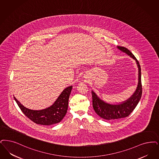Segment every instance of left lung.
Instances as JSON below:
<instances>
[{"mask_svg": "<svg viewBox=\"0 0 159 159\" xmlns=\"http://www.w3.org/2000/svg\"><path fill=\"white\" fill-rule=\"evenodd\" d=\"M118 48L127 53L136 61L139 67V84L133 95L126 101L118 105H111L106 103L99 99L93 91L92 92V105L94 111L99 116L107 120H117L128 116L137 107L142 95L141 67L139 61L127 48L118 46Z\"/></svg>", "mask_w": 159, "mask_h": 159, "instance_id": "obj_1", "label": "left lung"}]
</instances>
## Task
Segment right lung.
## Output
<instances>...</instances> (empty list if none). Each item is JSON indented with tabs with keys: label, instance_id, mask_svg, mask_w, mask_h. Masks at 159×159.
<instances>
[{
	"label": "right lung",
	"instance_id": "1",
	"mask_svg": "<svg viewBox=\"0 0 159 159\" xmlns=\"http://www.w3.org/2000/svg\"><path fill=\"white\" fill-rule=\"evenodd\" d=\"M71 89V86L66 88L52 106L43 110L35 111L28 109L15 97L14 99L22 112L30 120L37 124L50 125L60 122L66 114Z\"/></svg>",
	"mask_w": 159,
	"mask_h": 159
}]
</instances>
